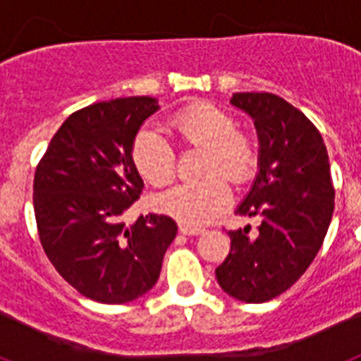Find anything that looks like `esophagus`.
I'll return each mask as SVG.
<instances>
[{
  "mask_svg": "<svg viewBox=\"0 0 361 361\" xmlns=\"http://www.w3.org/2000/svg\"><path fill=\"white\" fill-rule=\"evenodd\" d=\"M178 231L183 233V235H200L202 233V229L199 228H190V226H178Z\"/></svg>",
  "mask_w": 361,
  "mask_h": 361,
  "instance_id": "34e87169",
  "label": "esophagus"
}]
</instances>
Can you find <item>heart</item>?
<instances>
[{"mask_svg": "<svg viewBox=\"0 0 361 361\" xmlns=\"http://www.w3.org/2000/svg\"><path fill=\"white\" fill-rule=\"evenodd\" d=\"M170 128L184 146L206 149L202 173L197 183L175 184L161 191L153 202L164 215L183 226L197 228L213 219L231 199L228 180L213 171H224L233 183H245L257 168V148L250 135L237 132L229 111L212 103H193L175 114ZM132 161L146 183L162 186L175 173V153L157 130L145 128L137 133L132 146Z\"/></svg>", "mask_w": 361, "mask_h": 361, "instance_id": "1", "label": "heart"}]
</instances>
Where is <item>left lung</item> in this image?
<instances>
[{
  "label": "left lung",
  "instance_id": "1",
  "mask_svg": "<svg viewBox=\"0 0 361 361\" xmlns=\"http://www.w3.org/2000/svg\"><path fill=\"white\" fill-rule=\"evenodd\" d=\"M229 103L258 135V171L235 213L260 226L257 235L228 231L231 250L215 275L229 296L262 304L288 291L320 251L334 209L329 155L317 126L279 95L244 92Z\"/></svg>",
  "mask_w": 361,
  "mask_h": 361
}]
</instances>
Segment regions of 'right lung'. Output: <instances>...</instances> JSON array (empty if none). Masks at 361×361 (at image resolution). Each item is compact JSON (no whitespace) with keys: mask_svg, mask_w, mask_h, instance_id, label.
Segmentation results:
<instances>
[{"mask_svg":"<svg viewBox=\"0 0 361 361\" xmlns=\"http://www.w3.org/2000/svg\"><path fill=\"white\" fill-rule=\"evenodd\" d=\"M153 97H119L75 111L52 137L34 177V213L44 253L86 298L126 304L155 286L177 235L166 215L124 212L145 188L132 161Z\"/></svg>","mask_w":361,"mask_h":361,"instance_id":"1","label":"right lung"}]
</instances>
